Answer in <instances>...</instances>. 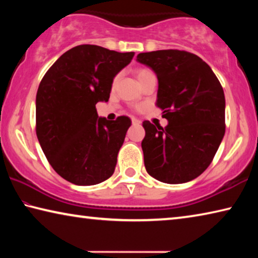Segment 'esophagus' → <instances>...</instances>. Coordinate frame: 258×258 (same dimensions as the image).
Wrapping results in <instances>:
<instances>
[{"mask_svg":"<svg viewBox=\"0 0 258 258\" xmlns=\"http://www.w3.org/2000/svg\"><path fill=\"white\" fill-rule=\"evenodd\" d=\"M132 124H133V125H140V124H141V121H140V120L137 119V118H132Z\"/></svg>","mask_w":258,"mask_h":258,"instance_id":"34e87169","label":"esophagus"}]
</instances>
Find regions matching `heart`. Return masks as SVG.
Returning a JSON list of instances; mask_svg holds the SVG:
<instances>
[{
  "label": "heart",
  "mask_w": 258,
  "mask_h": 258,
  "mask_svg": "<svg viewBox=\"0 0 258 258\" xmlns=\"http://www.w3.org/2000/svg\"><path fill=\"white\" fill-rule=\"evenodd\" d=\"M134 73H135V76H137L139 82H142L143 80H145L146 77L152 75V72L150 71V69L143 68V67L137 68V69H135V71H134ZM117 81H118V76L115 77V80H113V84H116Z\"/></svg>",
  "instance_id": "obj_1"
}]
</instances>
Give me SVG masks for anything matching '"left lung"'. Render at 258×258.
I'll return each instance as SVG.
<instances>
[{
	"label": "left lung",
	"instance_id": "obj_1",
	"mask_svg": "<svg viewBox=\"0 0 258 258\" xmlns=\"http://www.w3.org/2000/svg\"><path fill=\"white\" fill-rule=\"evenodd\" d=\"M137 60L156 73V104L168 120L165 128L143 121L147 172L169 184L194 180L211 165L224 137L223 87L212 68L190 52L152 51Z\"/></svg>",
	"mask_w": 258,
	"mask_h": 258
}]
</instances>
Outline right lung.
Listing matches in <instances>:
<instances>
[{"mask_svg":"<svg viewBox=\"0 0 258 258\" xmlns=\"http://www.w3.org/2000/svg\"><path fill=\"white\" fill-rule=\"evenodd\" d=\"M134 52L83 44L52 64L36 94V135L46 159L61 177L94 185L115 171L131 119L99 117L95 104L107 102L117 74Z\"/></svg>","mask_w":258,"mask_h":258,"instance_id":"obj_1","label":"right lung"}]
</instances>
